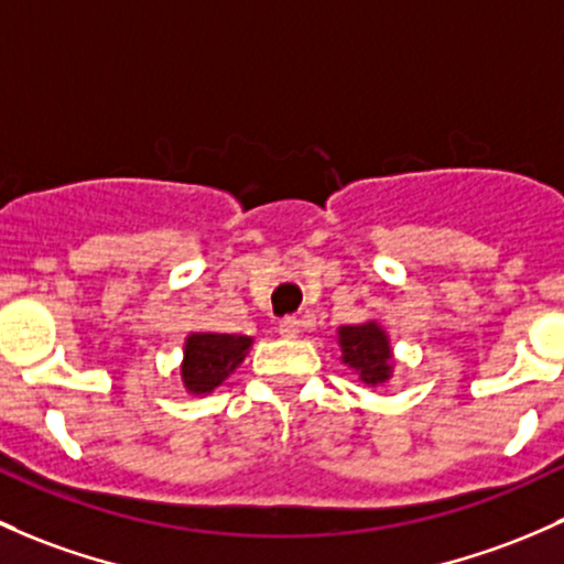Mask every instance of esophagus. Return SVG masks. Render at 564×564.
<instances>
[{
	"instance_id": "34e87169",
	"label": "esophagus",
	"mask_w": 564,
	"mask_h": 564,
	"mask_svg": "<svg viewBox=\"0 0 564 564\" xmlns=\"http://www.w3.org/2000/svg\"><path fill=\"white\" fill-rule=\"evenodd\" d=\"M278 332H281L283 337H297L300 335V318L297 316H286L278 322Z\"/></svg>"
}]
</instances>
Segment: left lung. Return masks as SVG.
I'll list each match as a JSON object with an SVG mask.
<instances>
[{
  "instance_id": "left-lung-1",
  "label": "left lung",
  "mask_w": 564,
  "mask_h": 564,
  "mask_svg": "<svg viewBox=\"0 0 564 564\" xmlns=\"http://www.w3.org/2000/svg\"><path fill=\"white\" fill-rule=\"evenodd\" d=\"M337 346H340L343 365L351 367L367 387H381L394 372L391 340L378 322L340 327L337 329Z\"/></svg>"
}]
</instances>
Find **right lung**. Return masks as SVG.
<instances>
[{
    "instance_id": "1",
    "label": "right lung",
    "mask_w": 564,
    "mask_h": 564,
    "mask_svg": "<svg viewBox=\"0 0 564 564\" xmlns=\"http://www.w3.org/2000/svg\"><path fill=\"white\" fill-rule=\"evenodd\" d=\"M253 337L221 335V332H192L183 343L181 381L192 394H210L221 387L246 359Z\"/></svg>"
}]
</instances>
